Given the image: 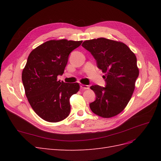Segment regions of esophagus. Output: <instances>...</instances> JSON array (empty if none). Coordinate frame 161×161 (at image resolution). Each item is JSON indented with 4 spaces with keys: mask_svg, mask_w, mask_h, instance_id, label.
<instances>
[{
    "mask_svg": "<svg viewBox=\"0 0 161 161\" xmlns=\"http://www.w3.org/2000/svg\"><path fill=\"white\" fill-rule=\"evenodd\" d=\"M80 87L82 89H89V85H83V84H80Z\"/></svg>",
    "mask_w": 161,
    "mask_h": 161,
    "instance_id": "1",
    "label": "esophagus"
}]
</instances>
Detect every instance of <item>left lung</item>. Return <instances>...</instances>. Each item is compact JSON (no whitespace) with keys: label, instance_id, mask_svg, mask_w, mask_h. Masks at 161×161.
<instances>
[{"label":"left lung","instance_id":"left-lung-1","mask_svg":"<svg viewBox=\"0 0 161 161\" xmlns=\"http://www.w3.org/2000/svg\"><path fill=\"white\" fill-rule=\"evenodd\" d=\"M82 46L94 57L97 67L105 73L106 85H92L96 99L90 103L91 111L102 118L119 114L128 105L139 75L137 59L125 43L100 37L86 40Z\"/></svg>","mask_w":161,"mask_h":161}]
</instances>
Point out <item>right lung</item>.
<instances>
[{
    "label": "right lung",
    "instance_id": "add662e5",
    "mask_svg": "<svg viewBox=\"0 0 161 161\" xmlns=\"http://www.w3.org/2000/svg\"><path fill=\"white\" fill-rule=\"evenodd\" d=\"M82 41L50 40L37 47L29 55L22 72V82L27 100L41 118L58 122L70 111V97L79 91L78 82L57 80L64 73L70 52Z\"/></svg>",
    "mask_w": 161,
    "mask_h": 161
}]
</instances>
